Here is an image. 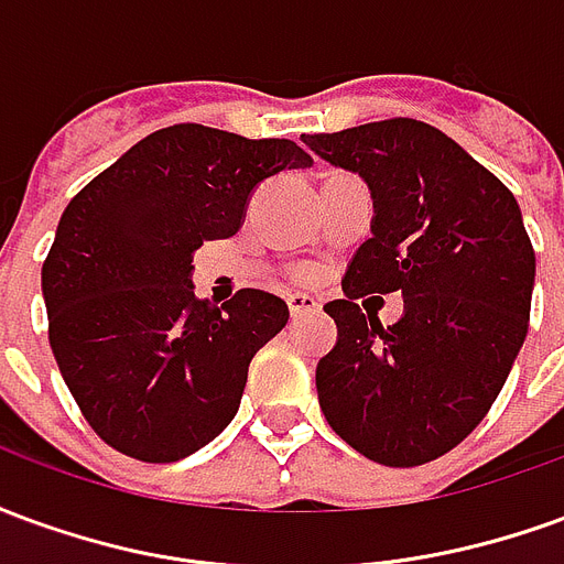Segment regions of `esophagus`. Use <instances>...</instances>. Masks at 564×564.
Here are the masks:
<instances>
[{"label": "esophagus", "mask_w": 564, "mask_h": 564, "mask_svg": "<svg viewBox=\"0 0 564 564\" xmlns=\"http://www.w3.org/2000/svg\"><path fill=\"white\" fill-rule=\"evenodd\" d=\"M286 305H290V314H293V317H307V314L319 311L317 299L305 293H290L286 295Z\"/></svg>", "instance_id": "1"}]
</instances>
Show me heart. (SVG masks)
Returning <instances> with one entry per match:
<instances>
[{
    "instance_id": "heart-1",
    "label": "heart",
    "mask_w": 564,
    "mask_h": 564,
    "mask_svg": "<svg viewBox=\"0 0 564 564\" xmlns=\"http://www.w3.org/2000/svg\"><path fill=\"white\" fill-rule=\"evenodd\" d=\"M299 278H302V281H311V278H314V271H311V269H299Z\"/></svg>"
}]
</instances>
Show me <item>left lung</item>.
<instances>
[{
    "instance_id": "left-lung-1",
    "label": "left lung",
    "mask_w": 564,
    "mask_h": 564,
    "mask_svg": "<svg viewBox=\"0 0 564 564\" xmlns=\"http://www.w3.org/2000/svg\"><path fill=\"white\" fill-rule=\"evenodd\" d=\"M332 165L366 177L371 238L326 305L338 344L319 359V408L368 459L414 468L444 456L489 414L520 354L534 250L517 198L441 129L411 117L302 135ZM402 292L383 327L355 302Z\"/></svg>"
}]
</instances>
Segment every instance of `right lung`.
I'll use <instances>...</instances> for the list:
<instances>
[{
	"mask_svg": "<svg viewBox=\"0 0 564 564\" xmlns=\"http://www.w3.org/2000/svg\"><path fill=\"white\" fill-rule=\"evenodd\" d=\"M311 153L198 123L156 129L93 177L42 265L47 338L80 414L108 447L177 462L220 435L247 368L290 319L265 290L193 293V250L232 238L253 186Z\"/></svg>",
	"mask_w": 564,
	"mask_h": 564,
	"instance_id": "right-lung-1",
	"label": "right lung"
}]
</instances>
